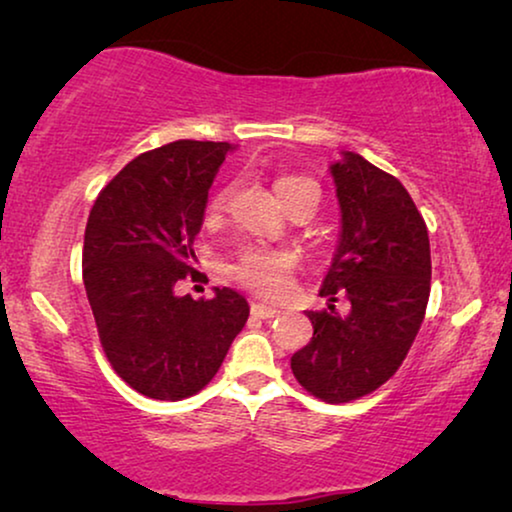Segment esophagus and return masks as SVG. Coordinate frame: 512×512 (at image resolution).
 <instances>
[{"label":"esophagus","mask_w":512,"mask_h":512,"mask_svg":"<svg viewBox=\"0 0 512 512\" xmlns=\"http://www.w3.org/2000/svg\"><path fill=\"white\" fill-rule=\"evenodd\" d=\"M251 314H254V317H261V319H275V317H279V310H275V307H270L265 303H251Z\"/></svg>","instance_id":"esophagus-1"}]
</instances>
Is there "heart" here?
Listing matches in <instances>:
<instances>
[{
  "mask_svg": "<svg viewBox=\"0 0 512 512\" xmlns=\"http://www.w3.org/2000/svg\"><path fill=\"white\" fill-rule=\"evenodd\" d=\"M230 193L233 188H223L209 202V214H221L228 205ZM275 193L277 198L284 202V207L289 205L291 200L300 198V195L312 193L314 198L319 200V188L312 179L303 177V174H284L275 181ZM296 265V258H293L289 251L282 249H268V247H249L244 249L240 258H237L233 275L240 279L244 286L254 289L263 296H279L289 284V275Z\"/></svg>",
  "mask_w": 512,
  "mask_h": 512,
  "instance_id": "heart-1",
  "label": "heart"
}]
</instances>
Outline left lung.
Returning <instances> with one entry per match:
<instances>
[{"instance_id":"1","label":"left lung","mask_w":512,"mask_h":512,"mask_svg":"<svg viewBox=\"0 0 512 512\" xmlns=\"http://www.w3.org/2000/svg\"><path fill=\"white\" fill-rule=\"evenodd\" d=\"M340 237L319 296L307 312L312 340L291 356L296 380L326 403L382 387L401 366L424 321L431 291L429 230L405 186L354 151L331 165ZM346 312L334 310L337 298Z\"/></svg>"}]
</instances>
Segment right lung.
Wrapping results in <instances>:
<instances>
[{"label":"right lung","mask_w":512,"mask_h":512,"mask_svg":"<svg viewBox=\"0 0 512 512\" xmlns=\"http://www.w3.org/2000/svg\"><path fill=\"white\" fill-rule=\"evenodd\" d=\"M228 142H179L130 160L97 195L83 237V284L104 354L132 389L181 401L207 387L249 317L240 293L177 296L195 279L193 240Z\"/></svg>","instance_id":"add662e5"}]
</instances>
